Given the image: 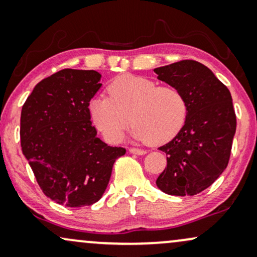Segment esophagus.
<instances>
[{
    "instance_id": "esophagus-1",
    "label": "esophagus",
    "mask_w": 257,
    "mask_h": 257,
    "mask_svg": "<svg viewBox=\"0 0 257 257\" xmlns=\"http://www.w3.org/2000/svg\"><path fill=\"white\" fill-rule=\"evenodd\" d=\"M130 153L136 154V155H144L147 152L143 149H138V148H130Z\"/></svg>"
}]
</instances>
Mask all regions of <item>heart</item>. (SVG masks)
<instances>
[{
  "instance_id": "b5f03b06",
  "label": "heart",
  "mask_w": 257,
  "mask_h": 257,
  "mask_svg": "<svg viewBox=\"0 0 257 257\" xmlns=\"http://www.w3.org/2000/svg\"><path fill=\"white\" fill-rule=\"evenodd\" d=\"M108 93L109 97H93L89 111L96 127L111 143L122 140L131 121L136 140L153 146L173 140L185 123L188 102L174 85H160L149 78L125 74L111 81Z\"/></svg>"
}]
</instances>
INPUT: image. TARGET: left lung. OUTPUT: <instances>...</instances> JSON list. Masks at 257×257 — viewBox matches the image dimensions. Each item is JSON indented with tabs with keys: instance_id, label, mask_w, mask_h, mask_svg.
<instances>
[{
	"instance_id": "8db88e82",
	"label": "left lung",
	"mask_w": 257,
	"mask_h": 257,
	"mask_svg": "<svg viewBox=\"0 0 257 257\" xmlns=\"http://www.w3.org/2000/svg\"><path fill=\"white\" fill-rule=\"evenodd\" d=\"M154 72L160 80L182 90L188 102V115L179 134L159 148L167 155V167L156 185L168 195H197L228 165L237 126L231 92L207 66L194 60Z\"/></svg>"
}]
</instances>
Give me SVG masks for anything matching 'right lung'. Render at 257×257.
I'll return each mask as SVG.
<instances>
[{"instance_id": "obj_1", "label": "right lung", "mask_w": 257, "mask_h": 257, "mask_svg": "<svg viewBox=\"0 0 257 257\" xmlns=\"http://www.w3.org/2000/svg\"><path fill=\"white\" fill-rule=\"evenodd\" d=\"M99 80L96 71L61 69L39 81L21 109L23 154L44 195L66 207L96 203L126 153L99 140L90 120Z\"/></svg>"}]
</instances>
